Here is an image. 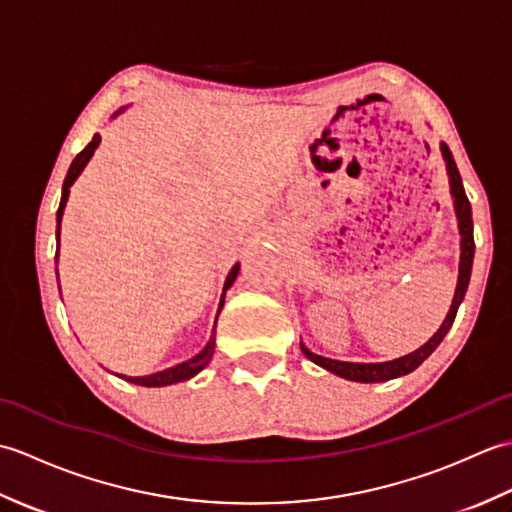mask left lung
Segmentation results:
<instances>
[{
    "mask_svg": "<svg viewBox=\"0 0 512 512\" xmlns=\"http://www.w3.org/2000/svg\"><path fill=\"white\" fill-rule=\"evenodd\" d=\"M442 158L447 162V176H449V187H451V198H453V209L455 217H458V231H460V268H458V284H455V295L451 301V308L444 317L442 325L438 332L431 336V339L418 347L416 352L405 354L400 358H394V361H385V363H350V361H334V358H325L321 354H314L308 350L306 343L301 341V352L306 354V358L314 365H319L328 372L341 376L345 380H354V383H385V380L391 378H400L411 374L413 369L420 367L427 358L433 354V350L442 343L444 336L451 330V325L455 321V314H458L460 303L464 301L466 288H469V279H471V268H473V255H475V242H473V217H471V202L464 193V184L460 178L458 165L451 156L449 147L440 143Z\"/></svg>",
    "mask_w": 512,
    "mask_h": 512,
    "instance_id": "1",
    "label": "left lung"
}]
</instances>
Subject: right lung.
I'll list each match as a JSON object with an SVG mask.
<instances>
[{
  "mask_svg": "<svg viewBox=\"0 0 512 512\" xmlns=\"http://www.w3.org/2000/svg\"><path fill=\"white\" fill-rule=\"evenodd\" d=\"M125 110V107H123ZM123 110H118L112 118H116L118 114H121ZM101 145V136L94 134L92 143L85 147L79 156H76L72 160V165L68 169V176H65V182H63V191H61V204H59V211H57V259L54 262H59V237H61V220H63V211H65V204H68V198H70V187L74 184V180L81 176V171L85 169V165H88L90 158L94 156L96 147ZM239 275V264H235L231 268V273H228L226 281H224V288H222V297H220V308H217V314L222 312L224 308V297H226V290L231 288L235 284V279ZM57 279H59V270H57ZM215 323H217V317H215ZM213 352H215V330L211 334L209 343L204 345V350L200 354H195L193 358H189V361L184 363H178L173 365L169 369H162V372H156V374H149V376H125V374H116L121 376L123 380H127V383H134V385H140V387H167V385H176V383H182V380H189L193 378L195 374H200L202 369L209 365V361L213 358Z\"/></svg>",
  "mask_w": 512,
  "mask_h": 512,
  "instance_id": "obj_1",
  "label": "right lung"
}]
</instances>
